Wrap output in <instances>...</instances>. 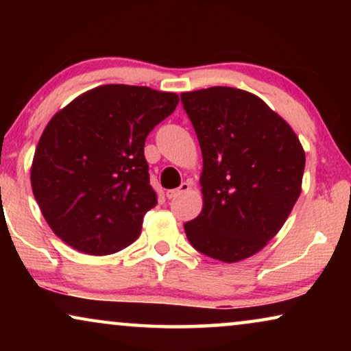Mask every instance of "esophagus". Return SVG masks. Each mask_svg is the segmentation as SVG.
<instances>
[{
    "instance_id": "1",
    "label": "esophagus",
    "mask_w": 351,
    "mask_h": 351,
    "mask_svg": "<svg viewBox=\"0 0 351 351\" xmlns=\"http://www.w3.org/2000/svg\"><path fill=\"white\" fill-rule=\"evenodd\" d=\"M189 190H190V184H189V182H182L179 189L167 190V191H166V196H167V199H174V198H177V196H179V195L186 193V191H189Z\"/></svg>"
}]
</instances>
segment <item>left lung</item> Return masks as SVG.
I'll list each match as a JSON object with an SVG mask.
<instances>
[{
    "instance_id": "1",
    "label": "left lung",
    "mask_w": 351,
    "mask_h": 351,
    "mask_svg": "<svg viewBox=\"0 0 351 351\" xmlns=\"http://www.w3.org/2000/svg\"><path fill=\"white\" fill-rule=\"evenodd\" d=\"M203 155V210L186 222L196 251L238 262L265 247L302 190L305 152L289 124L257 95L214 88L182 93Z\"/></svg>"
}]
</instances>
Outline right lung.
<instances>
[{"mask_svg": "<svg viewBox=\"0 0 351 351\" xmlns=\"http://www.w3.org/2000/svg\"><path fill=\"white\" fill-rule=\"evenodd\" d=\"M177 104L174 93L105 84L52 117L38 142L30 179L46 222L62 241L90 256L136 241L143 215L158 203L145 138Z\"/></svg>", "mask_w": 351, "mask_h": 351, "instance_id": "1", "label": "right lung"}]
</instances>
